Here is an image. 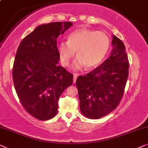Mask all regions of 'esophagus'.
I'll return each mask as SVG.
<instances>
[{"mask_svg":"<svg viewBox=\"0 0 148 148\" xmlns=\"http://www.w3.org/2000/svg\"><path fill=\"white\" fill-rule=\"evenodd\" d=\"M77 75H76V74H74V77H73V82H74V83H75L76 82V79H77Z\"/></svg>","mask_w":148,"mask_h":148,"instance_id":"34e87169","label":"esophagus"}]
</instances>
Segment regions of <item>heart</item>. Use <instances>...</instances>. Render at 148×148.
Returning <instances> with one entry per match:
<instances>
[{
	"label": "heart",
	"mask_w": 148,
	"mask_h": 148,
	"mask_svg": "<svg viewBox=\"0 0 148 148\" xmlns=\"http://www.w3.org/2000/svg\"><path fill=\"white\" fill-rule=\"evenodd\" d=\"M110 48V39L105 33L92 29L80 28L69 35L68 42L58 45V52L62 64L68 66L76 52L77 58L73 68L80 70L85 66L90 70L100 64Z\"/></svg>",
	"instance_id": "1"
}]
</instances>
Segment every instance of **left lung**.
<instances>
[{
  "instance_id": "left-lung-1",
  "label": "left lung",
  "mask_w": 148,
  "mask_h": 148,
  "mask_svg": "<svg viewBox=\"0 0 148 148\" xmlns=\"http://www.w3.org/2000/svg\"><path fill=\"white\" fill-rule=\"evenodd\" d=\"M109 58L76 81L80 110L84 116L98 119L109 114L121 102L129 76V64L124 43L112 35Z\"/></svg>"
}]
</instances>
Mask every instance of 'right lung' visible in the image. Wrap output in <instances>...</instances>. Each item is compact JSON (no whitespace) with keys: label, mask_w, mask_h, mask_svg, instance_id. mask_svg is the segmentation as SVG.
Here are the masks:
<instances>
[{"label":"right lung","mask_w":148,"mask_h":148,"mask_svg":"<svg viewBox=\"0 0 148 148\" xmlns=\"http://www.w3.org/2000/svg\"><path fill=\"white\" fill-rule=\"evenodd\" d=\"M73 23L52 22L38 25L21 40L13 68L19 101L36 119L47 121L58 113V100L72 85L73 74L58 66L57 39Z\"/></svg>","instance_id":"add662e5"}]
</instances>
